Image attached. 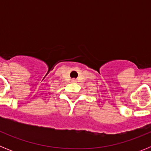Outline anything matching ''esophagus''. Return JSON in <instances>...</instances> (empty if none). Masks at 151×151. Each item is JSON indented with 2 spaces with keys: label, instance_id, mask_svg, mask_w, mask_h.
Returning a JSON list of instances; mask_svg holds the SVG:
<instances>
[{
  "label": "esophagus",
  "instance_id": "1",
  "mask_svg": "<svg viewBox=\"0 0 151 151\" xmlns=\"http://www.w3.org/2000/svg\"><path fill=\"white\" fill-rule=\"evenodd\" d=\"M72 82H76V79H75V78H73V79H72Z\"/></svg>",
  "mask_w": 151,
  "mask_h": 151
}]
</instances>
